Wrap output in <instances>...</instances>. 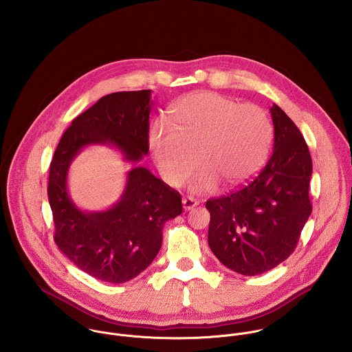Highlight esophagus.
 Listing matches in <instances>:
<instances>
[{
    "label": "esophagus",
    "mask_w": 352,
    "mask_h": 352,
    "mask_svg": "<svg viewBox=\"0 0 352 352\" xmlns=\"http://www.w3.org/2000/svg\"><path fill=\"white\" fill-rule=\"evenodd\" d=\"M183 207H184V210L186 211H190V210H192L194 207H197L199 203L197 199H194V198H190V197H187V198H183Z\"/></svg>",
    "instance_id": "1"
}]
</instances>
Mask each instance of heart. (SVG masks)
I'll list each match as a JSON object with an SVG mask.
<instances>
[{
	"instance_id": "obj_1",
	"label": "heart",
	"mask_w": 352,
	"mask_h": 352,
	"mask_svg": "<svg viewBox=\"0 0 352 352\" xmlns=\"http://www.w3.org/2000/svg\"><path fill=\"white\" fill-rule=\"evenodd\" d=\"M170 120L155 119L149 130V148L162 179L180 186L195 165L192 192H208L222 180L236 187L265 162L272 124L254 104H241L214 92H199L176 101Z\"/></svg>"
}]
</instances>
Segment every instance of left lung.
<instances>
[{
	"label": "left lung",
	"mask_w": 352,
	"mask_h": 352,
	"mask_svg": "<svg viewBox=\"0 0 352 352\" xmlns=\"http://www.w3.org/2000/svg\"><path fill=\"white\" fill-rule=\"evenodd\" d=\"M274 151L265 166L237 191L208 199V247L245 276L264 274L296 250L311 214V157L301 131L282 108H270Z\"/></svg>",
	"instance_id": "obj_1"
}]
</instances>
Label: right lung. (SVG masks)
Segmentation results:
<instances>
[{
  "label": "right lung",
  "instance_id": "add662e5",
  "mask_svg": "<svg viewBox=\"0 0 352 352\" xmlns=\"http://www.w3.org/2000/svg\"><path fill=\"white\" fill-rule=\"evenodd\" d=\"M151 91L116 92L78 115L63 133L50 164L49 201L55 244L81 271L124 283L145 271L162 243L164 223L182 214V197L137 164L149 153ZM105 144L131 162L120 199L102 212L81 210L71 199L67 175L82 148Z\"/></svg>",
  "mask_w": 352,
  "mask_h": 352
}]
</instances>
